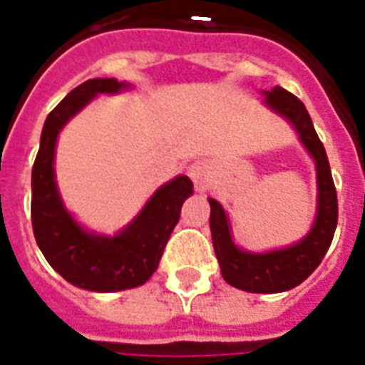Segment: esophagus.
Wrapping results in <instances>:
<instances>
[{
	"mask_svg": "<svg viewBox=\"0 0 365 365\" xmlns=\"http://www.w3.org/2000/svg\"><path fill=\"white\" fill-rule=\"evenodd\" d=\"M207 174H209V166H207V162H203V160H197V162H193L187 168V175L193 180L195 185H201V183L205 182Z\"/></svg>",
	"mask_w": 365,
	"mask_h": 365,
	"instance_id": "34e87169",
	"label": "esophagus"
}]
</instances>
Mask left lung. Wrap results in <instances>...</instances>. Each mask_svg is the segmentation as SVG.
<instances>
[{"label": "left lung", "mask_w": 365, "mask_h": 365, "mask_svg": "<svg viewBox=\"0 0 365 365\" xmlns=\"http://www.w3.org/2000/svg\"><path fill=\"white\" fill-rule=\"evenodd\" d=\"M266 101L272 109L287 117L297 128L301 143L311 152L317 162V182H319V211L313 229L299 245L274 250L268 254H248L238 250L230 240L229 222L219 201L209 197L211 205V235L217 260L221 264L225 282L232 287L250 293H279L293 289L303 283L319 268V264L329 250L338 222L336 187L330 174L327 150L313 127V120L307 113L301 99L283 88L266 91Z\"/></svg>", "instance_id": "left-lung-1"}]
</instances>
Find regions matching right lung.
Here are the masks:
<instances>
[{
    "label": "right lung",
    "mask_w": 365,
    "mask_h": 365,
    "mask_svg": "<svg viewBox=\"0 0 365 365\" xmlns=\"http://www.w3.org/2000/svg\"><path fill=\"white\" fill-rule=\"evenodd\" d=\"M125 88L115 78H93L80 83L60 101L44 120L41 148L33 164L31 221L36 245L46 262L66 282L90 291H123L148 282L162 258L182 205L193 193L187 175L160 187L143 213L113 238L93 237L70 217L54 183V146L60 128L97 93Z\"/></svg>",
    "instance_id": "right-lung-1"
}]
</instances>
